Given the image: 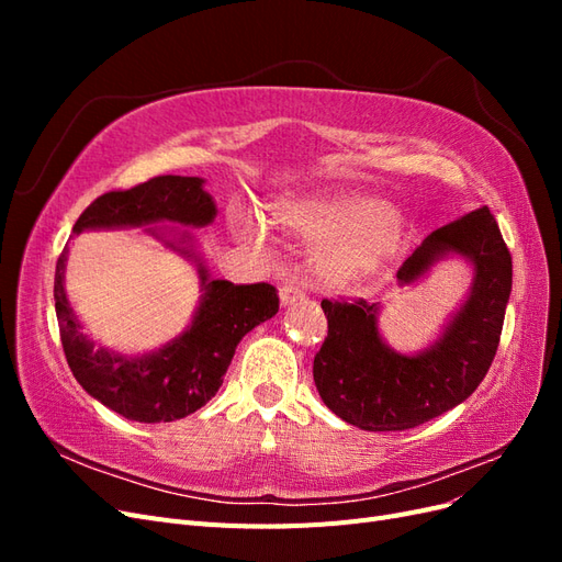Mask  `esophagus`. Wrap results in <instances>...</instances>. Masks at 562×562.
<instances>
[{
  "instance_id": "obj_1",
  "label": "esophagus",
  "mask_w": 562,
  "mask_h": 562,
  "mask_svg": "<svg viewBox=\"0 0 562 562\" xmlns=\"http://www.w3.org/2000/svg\"><path fill=\"white\" fill-rule=\"evenodd\" d=\"M279 295H281V304H295V302L304 300V291L295 283H283Z\"/></svg>"
}]
</instances>
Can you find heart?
<instances>
[{"label":"heart","mask_w":562,"mask_h":562,"mask_svg":"<svg viewBox=\"0 0 562 562\" xmlns=\"http://www.w3.org/2000/svg\"><path fill=\"white\" fill-rule=\"evenodd\" d=\"M277 223L310 241H328L318 252V271L330 283H353L375 274L401 239V217L382 201L363 194H318L285 201L274 209ZM234 223L248 239H262V227L250 213Z\"/></svg>","instance_id":"heart-1"}]
</instances>
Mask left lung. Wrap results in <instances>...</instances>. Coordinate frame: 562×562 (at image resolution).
<instances>
[{
    "label": "left lung",
    "mask_w": 562,
    "mask_h": 562,
    "mask_svg": "<svg viewBox=\"0 0 562 562\" xmlns=\"http://www.w3.org/2000/svg\"><path fill=\"white\" fill-rule=\"evenodd\" d=\"M448 252L473 265L471 295L446 333L417 356L382 342L378 304L363 297L321 302L328 337L314 356V382L337 417L366 431H405L452 411L483 382L512 295V252L483 206L431 232L401 265L398 281H417Z\"/></svg>",
    "instance_id": "left-lung-1"
}]
</instances>
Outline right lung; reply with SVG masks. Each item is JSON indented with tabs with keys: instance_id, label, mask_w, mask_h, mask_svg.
<instances>
[{
	"instance_id": "add662e5",
	"label": "right lung",
	"mask_w": 562,
	"mask_h": 562,
	"mask_svg": "<svg viewBox=\"0 0 562 562\" xmlns=\"http://www.w3.org/2000/svg\"><path fill=\"white\" fill-rule=\"evenodd\" d=\"M217 209L203 190L201 178L157 176L131 190H112L98 196L79 215L75 232L98 227H143L180 223L203 227L213 223ZM182 241H166L187 258L194 252ZM67 244L56 265L54 300L60 342L75 380L110 411L133 422H173L206 405L223 384L225 372L241 337L279 312V295L271 283H232L209 279L199 265L201 304L187 330L164 349L147 356H119L95 347L65 295Z\"/></svg>"
}]
</instances>
